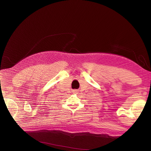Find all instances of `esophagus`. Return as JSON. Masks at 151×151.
Here are the masks:
<instances>
[{
    "mask_svg": "<svg viewBox=\"0 0 151 151\" xmlns=\"http://www.w3.org/2000/svg\"><path fill=\"white\" fill-rule=\"evenodd\" d=\"M73 92L75 93H77L78 89H74V90H73Z\"/></svg>",
    "mask_w": 151,
    "mask_h": 151,
    "instance_id": "esophagus-1",
    "label": "esophagus"
}]
</instances>
